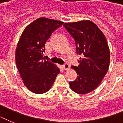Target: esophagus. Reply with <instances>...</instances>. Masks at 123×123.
<instances>
[{"mask_svg":"<svg viewBox=\"0 0 123 123\" xmlns=\"http://www.w3.org/2000/svg\"><path fill=\"white\" fill-rule=\"evenodd\" d=\"M62 68L64 70H68V69H69V65L68 64H65L64 65H63Z\"/></svg>","mask_w":123,"mask_h":123,"instance_id":"obj_1","label":"esophagus"}]
</instances>
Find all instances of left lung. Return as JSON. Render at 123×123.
Listing matches in <instances>:
<instances>
[{
    "label": "left lung",
    "mask_w": 123,
    "mask_h": 123,
    "mask_svg": "<svg viewBox=\"0 0 123 123\" xmlns=\"http://www.w3.org/2000/svg\"><path fill=\"white\" fill-rule=\"evenodd\" d=\"M64 26L75 39L77 54L82 55L79 66H71L78 76L69 82V87L77 93L86 94L97 88L108 71V43L102 31L90 20L65 23Z\"/></svg>",
    "instance_id": "obj_1"
}]
</instances>
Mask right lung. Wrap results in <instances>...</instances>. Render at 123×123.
<instances>
[{"instance_id":"right-lung-1","label":"right lung","mask_w":123,"mask_h":123,"mask_svg":"<svg viewBox=\"0 0 123 123\" xmlns=\"http://www.w3.org/2000/svg\"><path fill=\"white\" fill-rule=\"evenodd\" d=\"M63 22L47 18H37L22 32L15 52L16 64L24 85L35 94H43L51 89L59 68L43 60L44 44L52 33Z\"/></svg>"}]
</instances>
